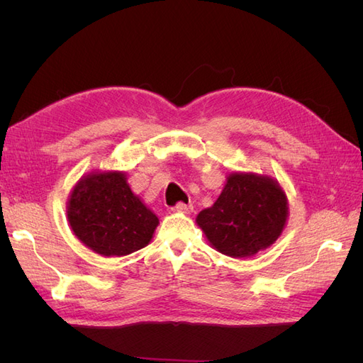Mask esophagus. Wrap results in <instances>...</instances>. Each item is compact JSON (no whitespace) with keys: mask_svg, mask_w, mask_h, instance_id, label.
<instances>
[{"mask_svg":"<svg viewBox=\"0 0 363 363\" xmlns=\"http://www.w3.org/2000/svg\"><path fill=\"white\" fill-rule=\"evenodd\" d=\"M192 211H194V206L192 204L179 203L177 206L174 207V212H179V213H191Z\"/></svg>","mask_w":363,"mask_h":363,"instance_id":"34e87169","label":"esophagus"}]
</instances>
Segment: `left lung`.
Segmentation results:
<instances>
[{
	"label": "left lung",
	"instance_id": "obj_1",
	"mask_svg": "<svg viewBox=\"0 0 363 363\" xmlns=\"http://www.w3.org/2000/svg\"><path fill=\"white\" fill-rule=\"evenodd\" d=\"M289 203L277 179L267 174L232 172L218 200L195 223L216 251L245 259L267 250L288 224Z\"/></svg>",
	"mask_w": 363,
	"mask_h": 363
}]
</instances>
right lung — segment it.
<instances>
[{
  "label": "right lung",
  "instance_id": "1",
  "mask_svg": "<svg viewBox=\"0 0 363 363\" xmlns=\"http://www.w3.org/2000/svg\"><path fill=\"white\" fill-rule=\"evenodd\" d=\"M67 218L82 244L104 257H121L147 247L159 225L157 215L131 191L118 169L83 175L69 192Z\"/></svg>",
  "mask_w": 363,
  "mask_h": 363
}]
</instances>
